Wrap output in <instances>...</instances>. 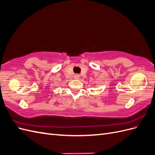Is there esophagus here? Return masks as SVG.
<instances>
[{"label": "esophagus", "mask_w": 155, "mask_h": 155, "mask_svg": "<svg viewBox=\"0 0 155 155\" xmlns=\"http://www.w3.org/2000/svg\"><path fill=\"white\" fill-rule=\"evenodd\" d=\"M79 77V75H76V76H74V78L75 79H78Z\"/></svg>", "instance_id": "esophagus-1"}]
</instances>
